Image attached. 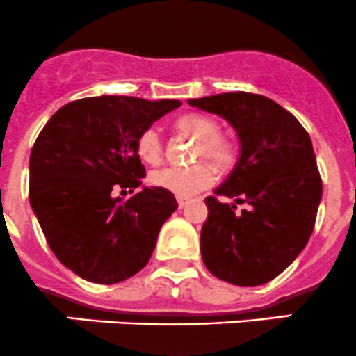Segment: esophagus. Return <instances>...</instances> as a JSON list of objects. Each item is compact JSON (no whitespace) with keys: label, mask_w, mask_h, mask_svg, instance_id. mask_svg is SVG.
<instances>
[{"label":"esophagus","mask_w":356,"mask_h":356,"mask_svg":"<svg viewBox=\"0 0 356 356\" xmlns=\"http://www.w3.org/2000/svg\"><path fill=\"white\" fill-rule=\"evenodd\" d=\"M186 204H188V199L186 197H178V207L181 209V207H185Z\"/></svg>","instance_id":"esophagus-1"}]
</instances>
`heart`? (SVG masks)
I'll return each mask as SVG.
<instances>
[{
  "mask_svg": "<svg viewBox=\"0 0 356 356\" xmlns=\"http://www.w3.org/2000/svg\"><path fill=\"white\" fill-rule=\"evenodd\" d=\"M173 128L183 135L197 140L195 157L206 159L221 173H227L237 163V145L227 136L218 135L220 124L213 118L200 112H186L178 115ZM136 156L145 164H157L163 157V145L154 129H145L136 138ZM214 171L207 164H193L190 168H163L150 175V183L178 197H192L213 185Z\"/></svg>",
  "mask_w": 356,
  "mask_h": 356,
  "instance_id": "obj_1",
  "label": "heart"
}]
</instances>
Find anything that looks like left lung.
Segmentation results:
<instances>
[{"instance_id":"left-lung-1","label":"left lung","mask_w":356,"mask_h":356,"mask_svg":"<svg viewBox=\"0 0 356 356\" xmlns=\"http://www.w3.org/2000/svg\"><path fill=\"white\" fill-rule=\"evenodd\" d=\"M188 104L227 119L241 142L234 171L206 197L204 265L234 286L270 282L298 258L315 227L322 178L309 135L289 111L263 95L237 91ZM218 196L236 202L221 203ZM237 203L248 209L238 213Z\"/></svg>"}]
</instances>
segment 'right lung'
Returning a JSON list of instances; mask_svg holds the SVG:
<instances>
[{
  "mask_svg": "<svg viewBox=\"0 0 356 356\" xmlns=\"http://www.w3.org/2000/svg\"><path fill=\"white\" fill-rule=\"evenodd\" d=\"M179 100L91 97L58 108L41 129L29 161V200L58 261L81 279L118 284L149 263L164 221L177 211L171 192L143 186L136 138Z\"/></svg>",
  "mask_w": 356,
  "mask_h": 356,
  "instance_id": "right-lung-1",
  "label": "right lung"
}]
</instances>
